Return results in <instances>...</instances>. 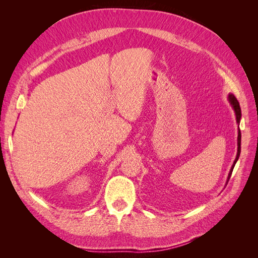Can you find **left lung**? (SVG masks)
Returning a JSON list of instances; mask_svg holds the SVG:
<instances>
[{
    "label": "left lung",
    "mask_w": 258,
    "mask_h": 258,
    "mask_svg": "<svg viewBox=\"0 0 258 258\" xmlns=\"http://www.w3.org/2000/svg\"><path fill=\"white\" fill-rule=\"evenodd\" d=\"M228 101H229V103L231 104V106H232V108H233V111H235L236 121H237L238 124H240L241 108H240V104H239V102H238V100H237V98H236L235 96L232 95V93H229V95H228ZM237 141H238V152H237V156H236V159H235V161H233L232 166H231V168H230V171H229V173H228V177H227V182H226V184H227L228 181H229V178H230L231 173H232V170H233V168H235V165H236V162H237L238 159H239L240 152H241V132H240L239 127H238V140H237Z\"/></svg>",
    "instance_id": "left-lung-1"
}]
</instances>
